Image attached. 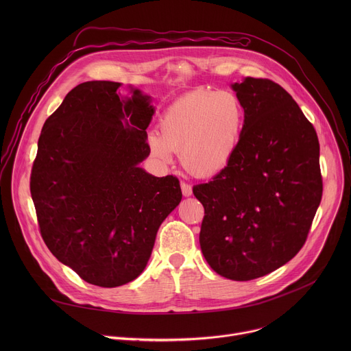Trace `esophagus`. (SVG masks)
<instances>
[{"instance_id": "34e87169", "label": "esophagus", "mask_w": 351, "mask_h": 351, "mask_svg": "<svg viewBox=\"0 0 351 351\" xmlns=\"http://www.w3.org/2000/svg\"><path fill=\"white\" fill-rule=\"evenodd\" d=\"M180 187H182V193H183V195H186V197H189V195H191V186L189 184V183H186V182H180Z\"/></svg>"}]
</instances>
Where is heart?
Segmentation results:
<instances>
[{"instance_id":"heart-1","label":"heart","mask_w":351,"mask_h":351,"mask_svg":"<svg viewBox=\"0 0 351 351\" xmlns=\"http://www.w3.org/2000/svg\"><path fill=\"white\" fill-rule=\"evenodd\" d=\"M244 122L240 99L230 91L193 90L161 115L158 134L149 136L153 154L168 161L180 149L184 169L198 178L221 172L230 161Z\"/></svg>"}]
</instances>
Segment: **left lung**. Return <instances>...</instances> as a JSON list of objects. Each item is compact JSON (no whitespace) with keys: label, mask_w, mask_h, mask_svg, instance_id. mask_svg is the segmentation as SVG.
Listing matches in <instances>:
<instances>
[{"label":"left lung","mask_w":351,"mask_h":351,"mask_svg":"<svg viewBox=\"0 0 351 351\" xmlns=\"http://www.w3.org/2000/svg\"><path fill=\"white\" fill-rule=\"evenodd\" d=\"M244 125L228 165L193 187L204 207L199 245L210 267L252 280L304 245L322 198L319 143L291 95L269 79L232 84Z\"/></svg>","instance_id":"left-lung-1"}]
</instances>
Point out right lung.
Instances as JSON below:
<instances>
[{
    "label": "right lung",
    "instance_id": "1",
    "mask_svg": "<svg viewBox=\"0 0 351 351\" xmlns=\"http://www.w3.org/2000/svg\"><path fill=\"white\" fill-rule=\"evenodd\" d=\"M121 83L84 82L49 115L38 137L30 193L44 243L87 283L117 287L136 279L162 221L182 199L179 179L138 168L148 157L154 108Z\"/></svg>",
    "mask_w": 351,
    "mask_h": 351
}]
</instances>
